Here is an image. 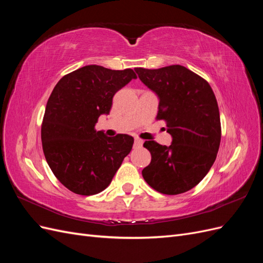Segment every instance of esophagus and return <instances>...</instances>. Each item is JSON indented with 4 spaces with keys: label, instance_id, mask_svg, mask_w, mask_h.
<instances>
[{
    "label": "esophagus",
    "instance_id": "esophagus-1",
    "mask_svg": "<svg viewBox=\"0 0 263 263\" xmlns=\"http://www.w3.org/2000/svg\"><path fill=\"white\" fill-rule=\"evenodd\" d=\"M142 144H144V140L142 139H140V138H135V146H137V147H141L142 146Z\"/></svg>",
    "mask_w": 263,
    "mask_h": 263
}]
</instances>
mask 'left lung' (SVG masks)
Returning a JSON list of instances; mask_svg holds the SVG:
<instances>
[{"label":"left lung","mask_w":263,"mask_h":263,"mask_svg":"<svg viewBox=\"0 0 263 263\" xmlns=\"http://www.w3.org/2000/svg\"><path fill=\"white\" fill-rule=\"evenodd\" d=\"M135 70L159 97L157 121H163L172 136L169 147L145 141L151 161L142 177L162 194L184 193L204 179L216 159L221 137L216 98L205 79L183 66Z\"/></svg>","instance_id":"8db88e82"}]
</instances>
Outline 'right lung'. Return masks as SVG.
Here are the masks:
<instances>
[{"label":"right lung","instance_id":"add662e5","mask_svg":"<svg viewBox=\"0 0 263 263\" xmlns=\"http://www.w3.org/2000/svg\"><path fill=\"white\" fill-rule=\"evenodd\" d=\"M136 78L133 69L91 65L62 77L53 87L43 118L42 144L54 177L71 192H102L130 153L129 135L107 137L94 126L100 115L109 113L115 93Z\"/></svg>","mask_w":263,"mask_h":263}]
</instances>
